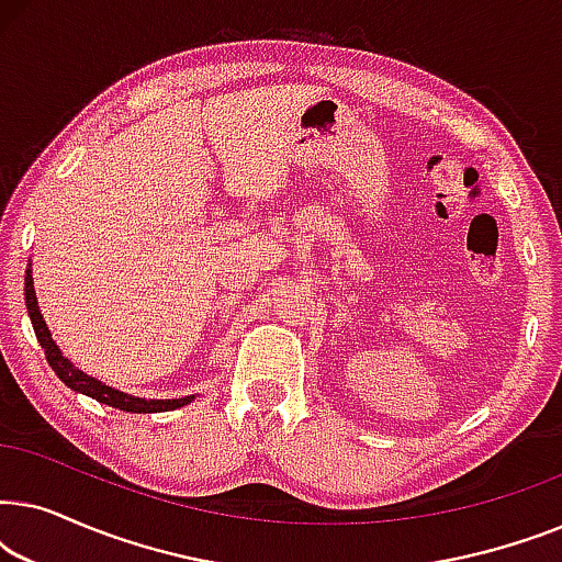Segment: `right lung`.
Returning a JSON list of instances; mask_svg holds the SVG:
<instances>
[{"label":"right lung","instance_id":"1","mask_svg":"<svg viewBox=\"0 0 562 562\" xmlns=\"http://www.w3.org/2000/svg\"><path fill=\"white\" fill-rule=\"evenodd\" d=\"M25 306H27V314H30V322H33V329H35V337L37 342H41V348L45 350V360H48L53 371L60 381L66 383L68 389L79 391V394H87L91 398H97L99 404H106V406H114V409H122V412H133V414H150V412H171V409H179V406L189 404L194 396H183V398H137V396H127L122 394V391H114L110 386H104L102 381L91 379L79 368H74L68 363V358L60 356L58 345L53 342V337L48 333V327H45V319L41 310H37V299H35V289H33V276L27 271V279H25Z\"/></svg>","mask_w":562,"mask_h":562}]
</instances>
